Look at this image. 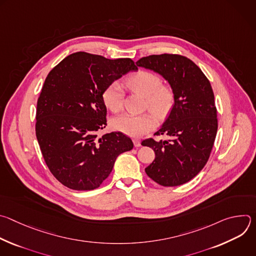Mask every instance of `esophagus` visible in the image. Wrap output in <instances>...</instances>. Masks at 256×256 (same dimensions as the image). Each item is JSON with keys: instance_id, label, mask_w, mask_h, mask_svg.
<instances>
[{"instance_id": "34e87169", "label": "esophagus", "mask_w": 256, "mask_h": 256, "mask_svg": "<svg viewBox=\"0 0 256 256\" xmlns=\"http://www.w3.org/2000/svg\"><path fill=\"white\" fill-rule=\"evenodd\" d=\"M132 142H134V147H140V140H138V138H134Z\"/></svg>"}]
</instances>
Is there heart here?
Returning <instances> with one entry per match:
<instances>
[{"label":"heart","instance_id":"obj_1","mask_svg":"<svg viewBox=\"0 0 256 256\" xmlns=\"http://www.w3.org/2000/svg\"><path fill=\"white\" fill-rule=\"evenodd\" d=\"M126 87L144 97V106L149 108L158 118H165L174 105V92L166 85H161L158 75L149 70H138L126 80ZM122 86L114 82L107 86L102 93L104 105L108 110L118 114L124 107ZM156 118L151 112L138 116L124 114L112 120L116 130L130 136H140L149 132L156 126Z\"/></svg>","mask_w":256,"mask_h":256}]
</instances>
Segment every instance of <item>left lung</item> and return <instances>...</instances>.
<instances>
[{
  "mask_svg": "<svg viewBox=\"0 0 256 256\" xmlns=\"http://www.w3.org/2000/svg\"><path fill=\"white\" fill-rule=\"evenodd\" d=\"M136 64L168 81L175 98L170 114L155 134H164L167 140L142 142L155 152V160L144 171L162 186L184 184L204 167L216 138V108L210 83L202 70L184 56L153 54Z\"/></svg>",
  "mask_w": 256,
  "mask_h": 256,
  "instance_id": "1",
  "label": "left lung"
}]
</instances>
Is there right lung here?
Segmentation results:
<instances>
[{"instance_id": "right-lung-1", "label": "right lung", "mask_w": 256, "mask_h": 256, "mask_svg": "<svg viewBox=\"0 0 256 256\" xmlns=\"http://www.w3.org/2000/svg\"><path fill=\"white\" fill-rule=\"evenodd\" d=\"M136 70L130 58L109 60L79 52L48 72L38 100L35 132L48 169L64 186L99 188L118 156L134 148L120 132L100 138L97 132L107 126L103 91Z\"/></svg>"}]
</instances>
